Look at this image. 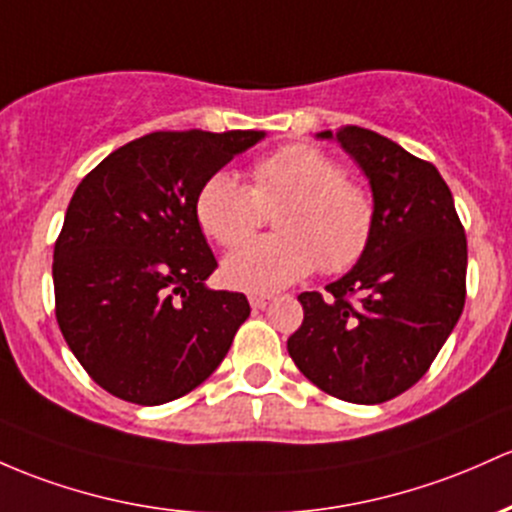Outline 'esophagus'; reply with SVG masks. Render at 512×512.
Segmentation results:
<instances>
[{"instance_id": "34e87169", "label": "esophagus", "mask_w": 512, "mask_h": 512, "mask_svg": "<svg viewBox=\"0 0 512 512\" xmlns=\"http://www.w3.org/2000/svg\"><path fill=\"white\" fill-rule=\"evenodd\" d=\"M269 296H262V294H252L250 296V306L255 308V311H265V308L269 306Z\"/></svg>"}]
</instances>
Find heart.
Returning a JSON list of instances; mask_svg holds the SVG:
<instances>
[{
    "label": "heart",
    "mask_w": 512,
    "mask_h": 512,
    "mask_svg": "<svg viewBox=\"0 0 512 512\" xmlns=\"http://www.w3.org/2000/svg\"><path fill=\"white\" fill-rule=\"evenodd\" d=\"M252 184L216 172L196 196V218L211 240L235 247L278 209V233L238 247L223 260L228 286L272 294L308 272H342L367 250L376 223L374 196L313 145H284L250 170Z\"/></svg>",
    "instance_id": "heart-1"
}]
</instances>
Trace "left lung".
<instances>
[{
	"label": "left lung",
	"instance_id": "obj_1",
	"mask_svg": "<svg viewBox=\"0 0 512 512\" xmlns=\"http://www.w3.org/2000/svg\"><path fill=\"white\" fill-rule=\"evenodd\" d=\"M318 138L338 140L369 179L376 223L328 299L299 296L303 323L286 350L320 391L374 406L428 372L462 316L466 235L435 165L359 126Z\"/></svg>",
	"mask_w": 512,
	"mask_h": 512
}]
</instances>
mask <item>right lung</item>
Listing matches in <instances>:
<instances>
[{"label": "right lung", "mask_w": 512, "mask_h": 512, "mask_svg": "<svg viewBox=\"0 0 512 512\" xmlns=\"http://www.w3.org/2000/svg\"><path fill=\"white\" fill-rule=\"evenodd\" d=\"M265 131H157L99 162L67 206L53 252L55 316L72 355L123 401L160 406L216 372L250 316L218 267L196 196Z\"/></svg>", "instance_id": "add662e5"}]
</instances>
